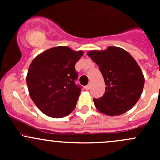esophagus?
I'll return each instance as SVG.
<instances>
[{
  "label": "esophagus",
  "mask_w": 160,
  "mask_h": 160,
  "mask_svg": "<svg viewBox=\"0 0 160 160\" xmlns=\"http://www.w3.org/2000/svg\"><path fill=\"white\" fill-rule=\"evenodd\" d=\"M90 87H91V85H90V83H89L88 85H87V86H85V89L86 90H90Z\"/></svg>",
  "instance_id": "obj_1"
}]
</instances>
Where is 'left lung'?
Listing matches in <instances>:
<instances>
[{"label": "left lung", "instance_id": "obj_1", "mask_svg": "<svg viewBox=\"0 0 160 160\" xmlns=\"http://www.w3.org/2000/svg\"><path fill=\"white\" fill-rule=\"evenodd\" d=\"M88 55L99 67L107 86L101 98H93L97 109L109 116L130 110L140 98L145 83L136 61L128 52L114 46Z\"/></svg>", "mask_w": 160, "mask_h": 160}]
</instances>
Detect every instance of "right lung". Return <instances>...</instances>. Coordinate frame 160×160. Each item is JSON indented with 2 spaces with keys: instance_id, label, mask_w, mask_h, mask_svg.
<instances>
[{
  "instance_id": "obj_1",
  "label": "right lung",
  "mask_w": 160,
  "mask_h": 160,
  "mask_svg": "<svg viewBox=\"0 0 160 160\" xmlns=\"http://www.w3.org/2000/svg\"><path fill=\"white\" fill-rule=\"evenodd\" d=\"M67 46L43 52L32 60L26 82L29 94L38 108L52 118H63L74 110L81 86L76 84L75 64L83 56Z\"/></svg>"
}]
</instances>
